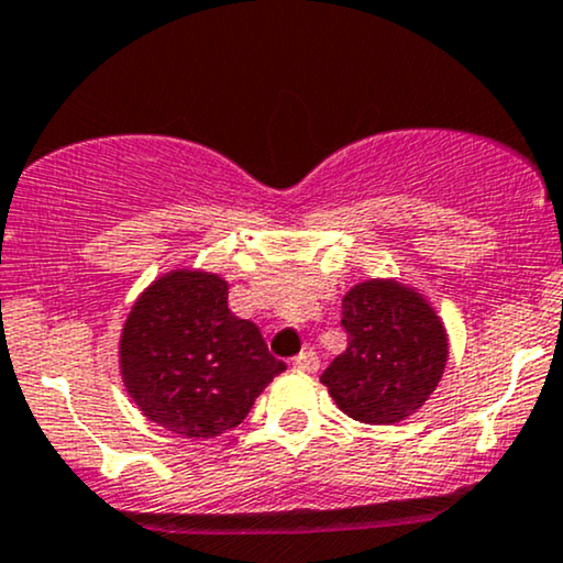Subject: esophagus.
<instances>
[{
	"instance_id": "1",
	"label": "esophagus",
	"mask_w": 563,
	"mask_h": 563,
	"mask_svg": "<svg viewBox=\"0 0 563 563\" xmlns=\"http://www.w3.org/2000/svg\"><path fill=\"white\" fill-rule=\"evenodd\" d=\"M294 367L299 372H314L317 367H320V358H317V354L311 349L301 351V354L294 358Z\"/></svg>"
}]
</instances>
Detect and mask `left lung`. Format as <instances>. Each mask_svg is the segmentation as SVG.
Listing matches in <instances>:
<instances>
[{
  "instance_id": "8db88e82",
  "label": "left lung",
  "mask_w": 563,
  "mask_h": 563,
  "mask_svg": "<svg viewBox=\"0 0 563 563\" xmlns=\"http://www.w3.org/2000/svg\"><path fill=\"white\" fill-rule=\"evenodd\" d=\"M349 346L322 372L338 409L356 422L396 424L435 393L449 333L428 296L396 277H369L343 296Z\"/></svg>"
}]
</instances>
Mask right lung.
<instances>
[{"label": "right lung", "instance_id": "add662e5", "mask_svg": "<svg viewBox=\"0 0 563 563\" xmlns=\"http://www.w3.org/2000/svg\"><path fill=\"white\" fill-rule=\"evenodd\" d=\"M120 377L146 419L183 438H217L246 419L286 369L254 322L228 309V280L178 267L141 290L118 343Z\"/></svg>", "mask_w": 563, "mask_h": 563}]
</instances>
